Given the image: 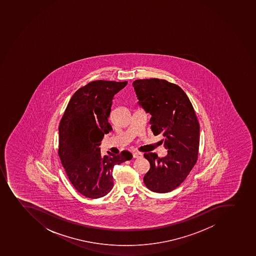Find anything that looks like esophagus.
Segmentation results:
<instances>
[{
  "label": "esophagus",
  "instance_id": "esophagus-1",
  "mask_svg": "<svg viewBox=\"0 0 256 256\" xmlns=\"http://www.w3.org/2000/svg\"><path fill=\"white\" fill-rule=\"evenodd\" d=\"M132 156H134V158H142V154L136 152L132 153Z\"/></svg>",
  "mask_w": 256,
  "mask_h": 256
}]
</instances>
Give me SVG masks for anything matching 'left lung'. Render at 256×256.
<instances>
[{
	"instance_id": "8db88e82",
	"label": "left lung",
	"mask_w": 256,
	"mask_h": 256,
	"mask_svg": "<svg viewBox=\"0 0 256 256\" xmlns=\"http://www.w3.org/2000/svg\"><path fill=\"white\" fill-rule=\"evenodd\" d=\"M139 106L150 114L154 135L162 134L164 158L145 153L150 170L143 181L156 192H168L180 186L197 162L200 124L192 104L177 84L160 79L136 80L132 83Z\"/></svg>"
}]
</instances>
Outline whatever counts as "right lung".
Masks as SVG:
<instances>
[{"instance_id":"obj_1","label":"right lung","mask_w":256,"mask_h":256,"mask_svg":"<svg viewBox=\"0 0 256 256\" xmlns=\"http://www.w3.org/2000/svg\"><path fill=\"white\" fill-rule=\"evenodd\" d=\"M127 84L100 80L82 87L60 122L58 155L70 183L84 197L108 194L114 187V166L132 158L128 150L102 156L98 148L104 134L113 130L108 116L114 97Z\"/></svg>"}]
</instances>
